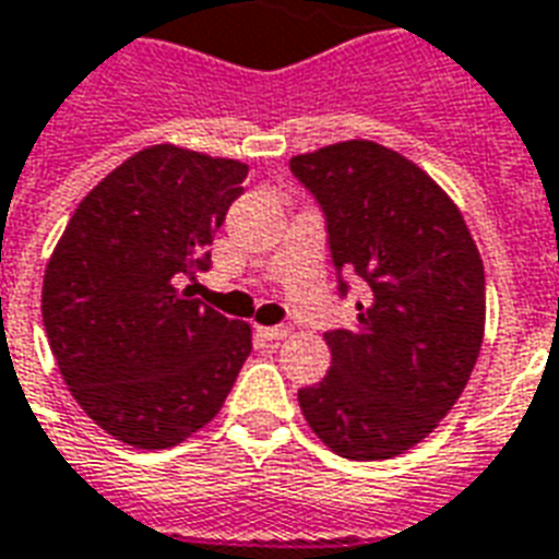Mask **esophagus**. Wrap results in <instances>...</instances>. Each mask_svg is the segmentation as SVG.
I'll use <instances>...</instances> for the list:
<instances>
[{"label": "esophagus", "mask_w": 559, "mask_h": 559, "mask_svg": "<svg viewBox=\"0 0 559 559\" xmlns=\"http://www.w3.org/2000/svg\"><path fill=\"white\" fill-rule=\"evenodd\" d=\"M258 334L263 340H287L289 328L287 325H258Z\"/></svg>", "instance_id": "34e87169"}]
</instances>
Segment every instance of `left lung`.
I'll list each match as a JSON object with an SVG mask.
<instances>
[{
    "label": "left lung",
    "instance_id": "8db88e82",
    "mask_svg": "<svg viewBox=\"0 0 559 559\" xmlns=\"http://www.w3.org/2000/svg\"><path fill=\"white\" fill-rule=\"evenodd\" d=\"M293 176L325 213L340 296L366 284L357 325L328 331L331 369L298 390L310 431L348 460H390L454 407L484 340V263L457 204L372 140L296 155Z\"/></svg>",
    "mask_w": 559,
    "mask_h": 559
}]
</instances>
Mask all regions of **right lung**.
I'll return each mask as SVG.
<instances>
[{
	"label": "right lung",
	"instance_id": "right-lung-1",
	"mask_svg": "<svg viewBox=\"0 0 559 559\" xmlns=\"http://www.w3.org/2000/svg\"><path fill=\"white\" fill-rule=\"evenodd\" d=\"M249 166L148 146L105 176L67 223L43 278V325L63 383L102 431L173 449L219 413L251 352V328L181 287Z\"/></svg>",
	"mask_w": 559,
	"mask_h": 559
}]
</instances>
